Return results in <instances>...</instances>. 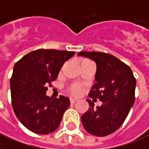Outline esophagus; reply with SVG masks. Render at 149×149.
I'll list each match as a JSON object with an SVG mask.
<instances>
[{"label":"esophagus","mask_w":149,"mask_h":149,"mask_svg":"<svg viewBox=\"0 0 149 149\" xmlns=\"http://www.w3.org/2000/svg\"><path fill=\"white\" fill-rule=\"evenodd\" d=\"M77 99H76V98H72V97H71L70 98V102L72 103V104H73V103H75V102H77Z\"/></svg>","instance_id":"1"}]
</instances>
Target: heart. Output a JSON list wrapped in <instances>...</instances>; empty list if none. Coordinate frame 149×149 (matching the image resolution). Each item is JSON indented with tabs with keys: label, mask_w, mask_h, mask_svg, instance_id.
Here are the masks:
<instances>
[{
	"label": "heart",
	"mask_w": 149,
	"mask_h": 149,
	"mask_svg": "<svg viewBox=\"0 0 149 149\" xmlns=\"http://www.w3.org/2000/svg\"><path fill=\"white\" fill-rule=\"evenodd\" d=\"M69 91L72 95L74 96H79L82 94L83 88L79 84H73L70 85L69 87Z\"/></svg>",
	"instance_id": "1"
}]
</instances>
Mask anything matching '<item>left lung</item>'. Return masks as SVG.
Returning a JSON list of instances; mask_svg holds the SVG:
<instances>
[{"instance_id":"obj_1","label":"left lung","mask_w":149,"mask_h":149,"mask_svg":"<svg viewBox=\"0 0 149 149\" xmlns=\"http://www.w3.org/2000/svg\"><path fill=\"white\" fill-rule=\"evenodd\" d=\"M97 65L95 79L90 97L102 101V105L87 100L90 108L81 116L83 126L91 134L104 137L120 127L135 101L136 79L130 67L112 54L96 52H81Z\"/></svg>"}]
</instances>
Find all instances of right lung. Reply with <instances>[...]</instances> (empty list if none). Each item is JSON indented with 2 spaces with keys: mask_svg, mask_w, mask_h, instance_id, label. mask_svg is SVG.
Wrapping results in <instances>:
<instances>
[{
  "mask_svg": "<svg viewBox=\"0 0 149 149\" xmlns=\"http://www.w3.org/2000/svg\"><path fill=\"white\" fill-rule=\"evenodd\" d=\"M74 54L68 51L38 49L15 65L10 80L12 108L22 124L32 132L47 134L58 127L70 101L62 95L50 97L46 92L65 62Z\"/></svg>",
  "mask_w": 149,
  "mask_h": 149,
  "instance_id": "add662e5",
  "label": "right lung"
}]
</instances>
